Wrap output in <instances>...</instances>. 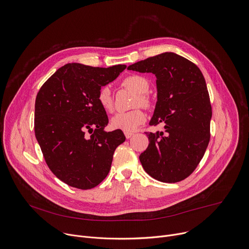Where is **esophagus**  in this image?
I'll return each instance as SVG.
<instances>
[{"mask_svg":"<svg viewBox=\"0 0 249 249\" xmlns=\"http://www.w3.org/2000/svg\"><path fill=\"white\" fill-rule=\"evenodd\" d=\"M133 135H134L133 133H125V137H126V139H130Z\"/></svg>","mask_w":249,"mask_h":249,"instance_id":"obj_1","label":"esophagus"}]
</instances>
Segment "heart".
Listing matches in <instances>:
<instances>
[{
  "instance_id": "heart-1",
  "label": "heart",
  "mask_w": 249,
  "mask_h": 249,
  "mask_svg": "<svg viewBox=\"0 0 249 249\" xmlns=\"http://www.w3.org/2000/svg\"><path fill=\"white\" fill-rule=\"evenodd\" d=\"M122 86L137 93L134 100V106L142 105L144 107H150L152 100L148 95L150 83L147 78L141 75H130L126 77ZM97 101L105 111H111L113 108V97L111 89L108 86L102 87L97 93ZM147 120L146 113L140 109H134L128 112H118L110 119V126L114 130H120L125 133L135 132L141 125Z\"/></svg>"
}]
</instances>
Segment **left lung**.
Masks as SVG:
<instances>
[{
  "label": "left lung",
  "mask_w": 249,
  "mask_h": 249,
  "mask_svg": "<svg viewBox=\"0 0 249 249\" xmlns=\"http://www.w3.org/2000/svg\"><path fill=\"white\" fill-rule=\"evenodd\" d=\"M128 70L157 77L158 101L150 125L163 132H146L150 144L140 155L155 179L175 183L185 179L202 160L210 141L212 106L200 69L186 58L165 52L130 65Z\"/></svg>",
  "instance_id": "obj_1"
}]
</instances>
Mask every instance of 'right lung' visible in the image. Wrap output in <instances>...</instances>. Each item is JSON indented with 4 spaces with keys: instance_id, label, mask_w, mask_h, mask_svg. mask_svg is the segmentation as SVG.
<instances>
[{
    "instance_id": "obj_1",
    "label": "right lung",
    "mask_w": 249,
    "mask_h": 249,
    "mask_svg": "<svg viewBox=\"0 0 249 249\" xmlns=\"http://www.w3.org/2000/svg\"><path fill=\"white\" fill-rule=\"evenodd\" d=\"M125 69L126 65L66 64L36 95L35 137L50 170L70 186L83 190L97 186L110 170L116 148L126 139L120 130L104 131L108 117L97 101L101 87Z\"/></svg>"
}]
</instances>
